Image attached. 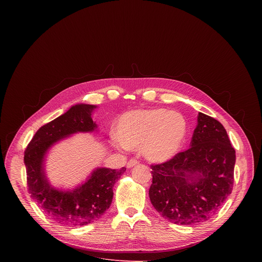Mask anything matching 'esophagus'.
<instances>
[{
  "label": "esophagus",
  "instance_id": "34e87169",
  "mask_svg": "<svg viewBox=\"0 0 262 262\" xmlns=\"http://www.w3.org/2000/svg\"><path fill=\"white\" fill-rule=\"evenodd\" d=\"M139 164V162L137 161V160H135V159H130L128 162H127V168H133V167H135V166H137Z\"/></svg>",
  "mask_w": 262,
  "mask_h": 262
}]
</instances>
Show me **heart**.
Instances as JSON below:
<instances>
[{
  "label": "heart",
  "instance_id": "b5f03b06",
  "mask_svg": "<svg viewBox=\"0 0 262 262\" xmlns=\"http://www.w3.org/2000/svg\"><path fill=\"white\" fill-rule=\"evenodd\" d=\"M188 122L174 111L166 108L134 110L121 115L116 135L111 139L117 148L140 147L143 157L152 163H163L175 157L181 149Z\"/></svg>",
  "mask_w": 262,
  "mask_h": 262
}]
</instances>
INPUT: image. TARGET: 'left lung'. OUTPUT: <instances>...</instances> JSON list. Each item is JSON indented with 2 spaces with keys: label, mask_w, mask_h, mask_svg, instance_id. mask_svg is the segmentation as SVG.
<instances>
[{
  "label": "left lung",
  "mask_w": 262,
  "mask_h": 262,
  "mask_svg": "<svg viewBox=\"0 0 262 262\" xmlns=\"http://www.w3.org/2000/svg\"><path fill=\"white\" fill-rule=\"evenodd\" d=\"M234 165L235 150L226 129L199 113L188 150L151 166L149 198L171 223L194 225L207 221L232 192Z\"/></svg>",
  "instance_id": "1"
}]
</instances>
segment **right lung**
Listing matches in <instances>:
<instances>
[{"mask_svg":"<svg viewBox=\"0 0 262 262\" xmlns=\"http://www.w3.org/2000/svg\"><path fill=\"white\" fill-rule=\"evenodd\" d=\"M97 106L77 103L34 135L25 151L27 182L32 199L55 222L69 227L85 226L98 220L111 206L113 186L125 168H95L72 190L55 188L46 173V159L58 142L78 133L98 132L92 114Z\"/></svg>","mask_w":262,"mask_h":262,"instance_id":"add662e5","label":"right lung"}]
</instances>
